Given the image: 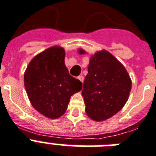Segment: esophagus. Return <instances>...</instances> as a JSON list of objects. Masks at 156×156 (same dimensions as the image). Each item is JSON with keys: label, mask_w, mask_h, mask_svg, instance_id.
<instances>
[{"label": "esophagus", "mask_w": 156, "mask_h": 156, "mask_svg": "<svg viewBox=\"0 0 156 156\" xmlns=\"http://www.w3.org/2000/svg\"><path fill=\"white\" fill-rule=\"evenodd\" d=\"M78 78L82 82V83H83V81H84V77H83V75H79L78 77Z\"/></svg>", "instance_id": "obj_1"}]
</instances>
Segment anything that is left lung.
Wrapping results in <instances>:
<instances>
[{"mask_svg":"<svg viewBox=\"0 0 156 156\" xmlns=\"http://www.w3.org/2000/svg\"><path fill=\"white\" fill-rule=\"evenodd\" d=\"M78 53L86 52L79 49ZM131 85L128 72L113 55L106 50L94 54L82 91L87 116L95 121L112 117L127 102Z\"/></svg>","mask_w":156,"mask_h":156,"instance_id":"1","label":"left lung"}]
</instances>
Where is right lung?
Segmentation results:
<instances>
[{
	"label": "right lung",
	"instance_id": "add662e5",
	"mask_svg": "<svg viewBox=\"0 0 156 156\" xmlns=\"http://www.w3.org/2000/svg\"><path fill=\"white\" fill-rule=\"evenodd\" d=\"M65 55L62 48H49L30 61L24 73V85L32 106L50 119L62 116L71 95L83 87L80 81L69 75Z\"/></svg>",
	"mask_w": 156,
	"mask_h": 156
}]
</instances>
